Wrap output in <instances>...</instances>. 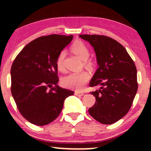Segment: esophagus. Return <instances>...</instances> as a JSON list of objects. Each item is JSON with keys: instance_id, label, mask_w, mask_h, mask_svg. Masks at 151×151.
Returning <instances> with one entry per match:
<instances>
[{"instance_id": "esophagus-1", "label": "esophagus", "mask_w": 151, "mask_h": 151, "mask_svg": "<svg viewBox=\"0 0 151 151\" xmlns=\"http://www.w3.org/2000/svg\"><path fill=\"white\" fill-rule=\"evenodd\" d=\"M75 95L77 96H84V93L79 92V91H75Z\"/></svg>"}]
</instances>
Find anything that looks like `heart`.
Instances as JSON below:
<instances>
[{"label": "heart", "mask_w": 151, "mask_h": 151, "mask_svg": "<svg viewBox=\"0 0 151 151\" xmlns=\"http://www.w3.org/2000/svg\"><path fill=\"white\" fill-rule=\"evenodd\" d=\"M71 50L74 54L84 60V65L88 67H92L94 62L92 60L87 59L89 56V49L82 41H76L71 47ZM65 51L63 50L58 53L56 58V66L60 71H65L64 60L65 57ZM90 75L87 71H83L78 73H71L65 76L62 80V84L65 87L75 90H81L89 80Z\"/></svg>", "instance_id": "b5f03b06"}]
</instances>
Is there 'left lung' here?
<instances>
[{"instance_id": "1", "label": "left lung", "mask_w": 151, "mask_h": 151, "mask_svg": "<svg viewBox=\"0 0 151 151\" xmlns=\"http://www.w3.org/2000/svg\"><path fill=\"white\" fill-rule=\"evenodd\" d=\"M93 47L99 68L91 80V87L101 86L91 92L96 98L88 113L99 122L112 124L131 109L137 91V69L126 49L106 36H79Z\"/></svg>"}]
</instances>
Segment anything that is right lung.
<instances>
[{
    "label": "right lung",
    "mask_w": 151,
    "mask_h": 151,
    "mask_svg": "<svg viewBox=\"0 0 151 151\" xmlns=\"http://www.w3.org/2000/svg\"><path fill=\"white\" fill-rule=\"evenodd\" d=\"M72 39V35L39 37L27 45L12 63V96L20 114L32 124L51 123L60 113L65 99L74 94L57 85L55 63L58 53Z\"/></svg>",
    "instance_id": "add662e5"
}]
</instances>
